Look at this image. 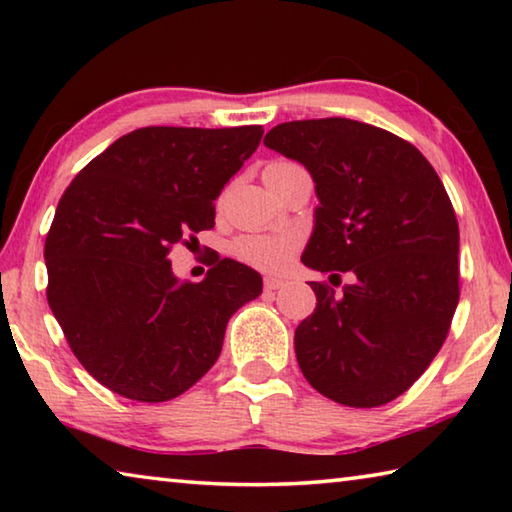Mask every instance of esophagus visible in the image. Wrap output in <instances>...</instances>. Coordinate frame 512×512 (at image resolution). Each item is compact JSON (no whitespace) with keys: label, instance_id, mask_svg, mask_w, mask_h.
<instances>
[{"label":"esophagus","instance_id":"34e87169","mask_svg":"<svg viewBox=\"0 0 512 512\" xmlns=\"http://www.w3.org/2000/svg\"><path fill=\"white\" fill-rule=\"evenodd\" d=\"M284 287V280H280V277H266L264 280V289L266 291H277Z\"/></svg>","mask_w":512,"mask_h":512}]
</instances>
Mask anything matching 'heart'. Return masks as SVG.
Returning a JSON list of instances; mask_svg holds the SVG:
<instances>
[{
    "label": "heart",
    "instance_id": "b5f03b06",
    "mask_svg": "<svg viewBox=\"0 0 512 512\" xmlns=\"http://www.w3.org/2000/svg\"><path fill=\"white\" fill-rule=\"evenodd\" d=\"M289 162H273L271 167H284ZM298 248V237L291 232H277V235H246L235 241V255L250 266L264 268V271H280L291 262Z\"/></svg>",
    "mask_w": 512,
    "mask_h": 512
}]
</instances>
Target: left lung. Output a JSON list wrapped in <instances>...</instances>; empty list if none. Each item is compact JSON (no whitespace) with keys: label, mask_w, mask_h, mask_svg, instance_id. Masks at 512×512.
<instances>
[{"label":"left lung","mask_w":512,"mask_h":512,"mask_svg":"<svg viewBox=\"0 0 512 512\" xmlns=\"http://www.w3.org/2000/svg\"><path fill=\"white\" fill-rule=\"evenodd\" d=\"M264 144L314 178L302 264L354 273L339 298L309 282L316 309L293 336L302 375L345 406L395 400L438 354L458 305V223L438 173L402 137L343 117L287 121Z\"/></svg>","instance_id":"1"}]
</instances>
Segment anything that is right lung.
I'll list each match as a JSON object with an SVG mask.
<instances>
[{"label":"right lung","mask_w":512,"mask_h":512,"mask_svg":"<svg viewBox=\"0 0 512 512\" xmlns=\"http://www.w3.org/2000/svg\"><path fill=\"white\" fill-rule=\"evenodd\" d=\"M262 126H146L72 180L45 241L47 300L90 375L135 402H167L214 366L230 316L262 275L214 259L180 282L169 248L214 225V201L262 142Z\"/></svg>","instance_id":"add662e5"}]
</instances>
